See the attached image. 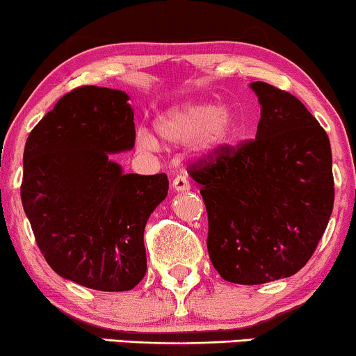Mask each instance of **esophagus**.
Instances as JSON below:
<instances>
[{
  "label": "esophagus",
  "mask_w": 356,
  "mask_h": 356,
  "mask_svg": "<svg viewBox=\"0 0 356 356\" xmlns=\"http://www.w3.org/2000/svg\"><path fill=\"white\" fill-rule=\"evenodd\" d=\"M172 184L175 191H189V188H191V184H189L188 178L184 177V175H178V177L173 179Z\"/></svg>",
  "instance_id": "34e87169"
}]
</instances>
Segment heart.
I'll return each instance as SVG.
<instances>
[{
  "mask_svg": "<svg viewBox=\"0 0 356 356\" xmlns=\"http://www.w3.org/2000/svg\"><path fill=\"white\" fill-rule=\"evenodd\" d=\"M155 129L168 144L196 145L202 155H216L230 143L235 133V120L225 108L207 104H184L170 108L155 121ZM136 144L143 150L159 149V140L149 129L140 128L136 133Z\"/></svg>",
  "mask_w": 356,
  "mask_h": 356,
  "instance_id": "1",
  "label": "heart"
}]
</instances>
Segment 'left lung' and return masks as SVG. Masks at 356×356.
Returning <instances> with one entry per match:
<instances>
[{"mask_svg": "<svg viewBox=\"0 0 356 356\" xmlns=\"http://www.w3.org/2000/svg\"><path fill=\"white\" fill-rule=\"evenodd\" d=\"M256 139L225 145L189 167L207 209L212 266L232 284L259 285L298 272L334 207L327 134L306 106L267 82Z\"/></svg>", "mask_w": 356, "mask_h": 356, "instance_id": "1", "label": "left lung"}]
</instances>
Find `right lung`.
I'll return each instance as SVG.
<instances>
[{
	"label": "right lung",
	"mask_w": 356,
	"mask_h": 356,
	"mask_svg": "<svg viewBox=\"0 0 356 356\" xmlns=\"http://www.w3.org/2000/svg\"><path fill=\"white\" fill-rule=\"evenodd\" d=\"M123 90L82 86L38 121L24 149L21 199L48 266L87 289L126 291L147 270L144 228L168 178L124 175L110 154L134 147Z\"/></svg>",
	"instance_id": "add662e5"
}]
</instances>
